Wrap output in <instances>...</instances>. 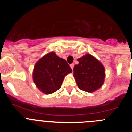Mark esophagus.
Segmentation results:
<instances>
[{"label": "esophagus", "mask_w": 132, "mask_h": 132, "mask_svg": "<svg viewBox=\"0 0 132 132\" xmlns=\"http://www.w3.org/2000/svg\"><path fill=\"white\" fill-rule=\"evenodd\" d=\"M70 67H71V68L72 69H73V68H74V64L73 63L70 64Z\"/></svg>", "instance_id": "esophagus-1"}]
</instances>
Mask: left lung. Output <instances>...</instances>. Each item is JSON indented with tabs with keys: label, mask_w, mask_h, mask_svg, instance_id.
<instances>
[{
	"label": "left lung",
	"mask_w": 132,
	"mask_h": 132,
	"mask_svg": "<svg viewBox=\"0 0 132 132\" xmlns=\"http://www.w3.org/2000/svg\"><path fill=\"white\" fill-rule=\"evenodd\" d=\"M78 65L73 69V76L79 89L93 93L103 85L105 69L97 59L90 54H86L77 59Z\"/></svg>",
	"instance_id": "left-lung-1"
}]
</instances>
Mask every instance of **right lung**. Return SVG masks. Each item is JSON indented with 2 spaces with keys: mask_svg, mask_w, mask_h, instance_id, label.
<instances>
[{
  "mask_svg": "<svg viewBox=\"0 0 132 132\" xmlns=\"http://www.w3.org/2000/svg\"><path fill=\"white\" fill-rule=\"evenodd\" d=\"M71 73L72 69L66 60L52 52L36 63L33 80L40 91L46 94H52L61 88L65 77Z\"/></svg>",
  "mask_w": 132,
  "mask_h": 132,
  "instance_id": "1",
  "label": "right lung"
}]
</instances>
